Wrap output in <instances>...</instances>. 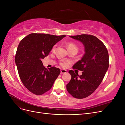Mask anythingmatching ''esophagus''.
Here are the masks:
<instances>
[{
    "label": "esophagus",
    "instance_id": "1",
    "mask_svg": "<svg viewBox=\"0 0 125 125\" xmlns=\"http://www.w3.org/2000/svg\"><path fill=\"white\" fill-rule=\"evenodd\" d=\"M67 70H63V69H62V70H60V73H61L62 74V73H67Z\"/></svg>",
    "mask_w": 125,
    "mask_h": 125
}]
</instances>
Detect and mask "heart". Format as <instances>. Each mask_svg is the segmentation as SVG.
Instances as JSON below:
<instances>
[{"mask_svg": "<svg viewBox=\"0 0 125 125\" xmlns=\"http://www.w3.org/2000/svg\"><path fill=\"white\" fill-rule=\"evenodd\" d=\"M67 49L68 50H71V49H74V50H78V47L77 46L75 45L73 43H68L67 45ZM56 48V45H54V46L52 47V52L55 51ZM61 65L62 66H65V63H61Z\"/></svg>", "mask_w": 125, "mask_h": 125, "instance_id": "1", "label": "heart"}]
</instances>
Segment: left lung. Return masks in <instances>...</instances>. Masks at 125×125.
Here are the masks:
<instances>
[{"instance_id": "8db88e82", "label": "left lung", "mask_w": 125, "mask_h": 125, "mask_svg": "<svg viewBox=\"0 0 125 125\" xmlns=\"http://www.w3.org/2000/svg\"><path fill=\"white\" fill-rule=\"evenodd\" d=\"M81 42L85 53L73 68L83 71L81 75L69 70L71 79L67 90L76 99H83L92 94L100 85L109 67V56L106 47L96 37L81 34L69 36Z\"/></svg>"}]
</instances>
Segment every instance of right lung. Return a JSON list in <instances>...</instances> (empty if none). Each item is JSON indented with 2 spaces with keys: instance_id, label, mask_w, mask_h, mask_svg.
Segmentation results:
<instances>
[{
  "instance_id": "1",
  "label": "right lung",
  "mask_w": 125,
  "mask_h": 125,
  "mask_svg": "<svg viewBox=\"0 0 125 125\" xmlns=\"http://www.w3.org/2000/svg\"><path fill=\"white\" fill-rule=\"evenodd\" d=\"M65 36L31 33L19 44L15 58L19 75L23 85L32 93L42 95L47 92L59 75V68L52 67L47 69L42 60Z\"/></svg>"
}]
</instances>
